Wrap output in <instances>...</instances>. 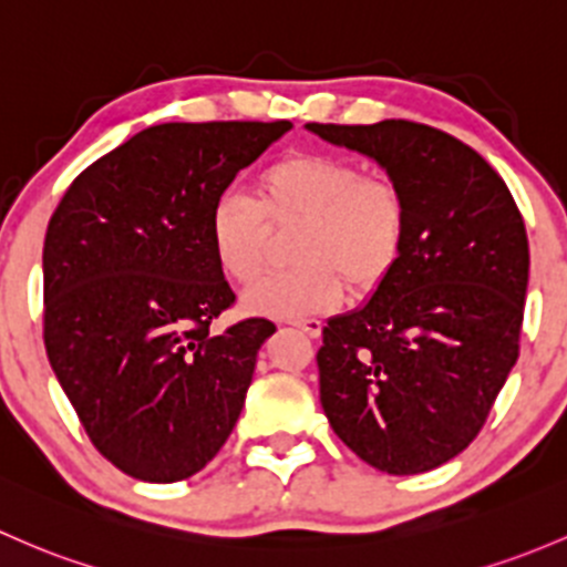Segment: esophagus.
I'll return each mask as SVG.
<instances>
[{
    "label": "esophagus",
    "instance_id": "1",
    "mask_svg": "<svg viewBox=\"0 0 567 567\" xmlns=\"http://www.w3.org/2000/svg\"><path fill=\"white\" fill-rule=\"evenodd\" d=\"M296 329H301L303 333H309L312 339L320 337V331H323V323H320L318 318H301V320H293Z\"/></svg>",
    "mask_w": 567,
    "mask_h": 567
}]
</instances>
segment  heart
<instances>
[{"label":"heart","mask_w":567,"mask_h":567,"mask_svg":"<svg viewBox=\"0 0 567 567\" xmlns=\"http://www.w3.org/2000/svg\"><path fill=\"white\" fill-rule=\"evenodd\" d=\"M264 214L303 217L296 241L301 266L244 293L247 312L279 320L329 312L344 299V279L372 290L396 266L408 230L393 184L367 178L359 165L331 154H288L260 174L258 200L225 193L208 212V247L230 282L249 285L264 268Z\"/></svg>","instance_id":"heart-1"}]
</instances>
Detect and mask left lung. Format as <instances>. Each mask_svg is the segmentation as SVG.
I'll use <instances>...</instances> for the list:
<instances>
[{"instance_id": "left-lung-1", "label": "left lung", "mask_w": 567, "mask_h": 567, "mask_svg": "<svg viewBox=\"0 0 567 567\" xmlns=\"http://www.w3.org/2000/svg\"><path fill=\"white\" fill-rule=\"evenodd\" d=\"M378 163L408 212L404 247L318 350L320 404L372 467L415 475L462 454L519 359L529 247L497 171L426 124H307Z\"/></svg>"}]
</instances>
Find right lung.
Listing matches in <instances>:
<instances>
[{
    "label": "right lung",
    "instance_id": "add662e5",
    "mask_svg": "<svg viewBox=\"0 0 567 567\" xmlns=\"http://www.w3.org/2000/svg\"><path fill=\"white\" fill-rule=\"evenodd\" d=\"M290 122L141 130L70 184L43 247L45 350L94 449L122 473H200L241 415L264 318L214 333L236 301L208 212Z\"/></svg>",
    "mask_w": 567,
    "mask_h": 567
}]
</instances>
